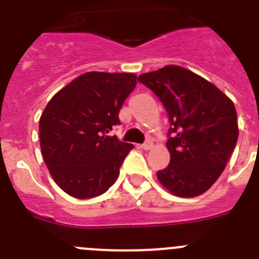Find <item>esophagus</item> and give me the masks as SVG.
Masks as SVG:
<instances>
[{"instance_id": "34e87169", "label": "esophagus", "mask_w": 259, "mask_h": 259, "mask_svg": "<svg viewBox=\"0 0 259 259\" xmlns=\"http://www.w3.org/2000/svg\"><path fill=\"white\" fill-rule=\"evenodd\" d=\"M150 148H152V143H149V141H148V143H144L143 145H141V149L144 150H149Z\"/></svg>"}]
</instances>
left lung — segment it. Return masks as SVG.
I'll use <instances>...</instances> for the list:
<instances>
[{
	"label": "left lung",
	"instance_id": "left-lung-1",
	"mask_svg": "<svg viewBox=\"0 0 259 259\" xmlns=\"http://www.w3.org/2000/svg\"><path fill=\"white\" fill-rule=\"evenodd\" d=\"M139 81L152 89L168 119L166 145L171 159L157 178L179 197H196L214 184L239 137L235 105L206 79L180 66L141 74Z\"/></svg>",
	"mask_w": 259,
	"mask_h": 259
}]
</instances>
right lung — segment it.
Returning <instances> with one entry per match:
<instances>
[{
  "mask_svg": "<svg viewBox=\"0 0 259 259\" xmlns=\"http://www.w3.org/2000/svg\"><path fill=\"white\" fill-rule=\"evenodd\" d=\"M137 76L127 72H85L53 96L41 114L38 132L42 158L62 191L92 198L115 183L134 148L109 131Z\"/></svg>",
  "mask_w": 259,
  "mask_h": 259,
  "instance_id": "right-lung-1",
  "label": "right lung"
}]
</instances>
